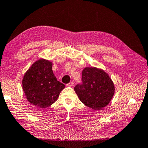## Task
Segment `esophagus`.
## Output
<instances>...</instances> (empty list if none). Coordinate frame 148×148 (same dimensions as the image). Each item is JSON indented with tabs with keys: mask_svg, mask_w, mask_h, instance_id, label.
<instances>
[{
	"mask_svg": "<svg viewBox=\"0 0 148 148\" xmlns=\"http://www.w3.org/2000/svg\"><path fill=\"white\" fill-rule=\"evenodd\" d=\"M73 85H74V83L72 82H70L69 83L67 84L66 86H73Z\"/></svg>",
	"mask_w": 148,
	"mask_h": 148,
	"instance_id": "obj_1",
	"label": "esophagus"
}]
</instances>
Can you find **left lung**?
<instances>
[{"instance_id": "1", "label": "left lung", "mask_w": 148, "mask_h": 148, "mask_svg": "<svg viewBox=\"0 0 148 148\" xmlns=\"http://www.w3.org/2000/svg\"><path fill=\"white\" fill-rule=\"evenodd\" d=\"M82 83L76 85L74 90L84 105L94 110L106 106L114 95V85L104 70L86 67L82 71Z\"/></svg>"}]
</instances>
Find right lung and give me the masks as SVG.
Masks as SVG:
<instances>
[{
  "label": "right lung",
  "mask_w": 148,
  "mask_h": 148,
  "mask_svg": "<svg viewBox=\"0 0 148 148\" xmlns=\"http://www.w3.org/2000/svg\"><path fill=\"white\" fill-rule=\"evenodd\" d=\"M22 85L27 100L41 109L54 103L65 87L53 73L52 62L44 59L31 65L24 75Z\"/></svg>",
  "instance_id": "obj_1"
}]
</instances>
